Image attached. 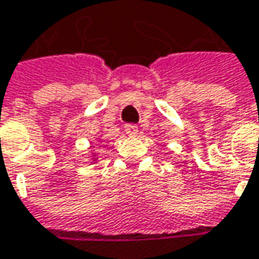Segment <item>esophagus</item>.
<instances>
[{"label":"esophagus","mask_w":259,"mask_h":259,"mask_svg":"<svg viewBox=\"0 0 259 259\" xmlns=\"http://www.w3.org/2000/svg\"><path fill=\"white\" fill-rule=\"evenodd\" d=\"M125 133L128 134V135H137V133H138V126L135 125V124H125Z\"/></svg>","instance_id":"1"}]
</instances>
